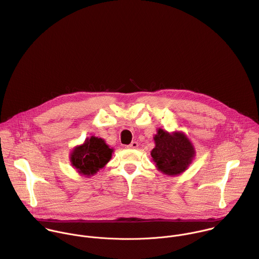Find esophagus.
Wrapping results in <instances>:
<instances>
[{
  "label": "esophagus",
  "mask_w": 259,
  "mask_h": 259,
  "mask_svg": "<svg viewBox=\"0 0 259 259\" xmlns=\"http://www.w3.org/2000/svg\"><path fill=\"white\" fill-rule=\"evenodd\" d=\"M127 148H139V143H137V142H133Z\"/></svg>",
  "instance_id": "34e87169"
}]
</instances>
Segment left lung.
<instances>
[{"mask_svg": "<svg viewBox=\"0 0 259 259\" xmlns=\"http://www.w3.org/2000/svg\"><path fill=\"white\" fill-rule=\"evenodd\" d=\"M155 147L150 155L157 170L169 177H178L191 164L195 149L183 132L168 133L162 128L153 137Z\"/></svg>", "mask_w": 259, "mask_h": 259, "instance_id": "8db88e82", "label": "left lung"}]
</instances>
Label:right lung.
Segmentation results:
<instances>
[{
	"label": "right lung",
	"instance_id": "add662e5",
	"mask_svg": "<svg viewBox=\"0 0 259 259\" xmlns=\"http://www.w3.org/2000/svg\"><path fill=\"white\" fill-rule=\"evenodd\" d=\"M113 148L106 144L105 140L92 136L84 143L73 148L70 153L71 164L80 176H95L110 160Z\"/></svg>",
	"mask_w": 259,
	"mask_h": 259
}]
</instances>
